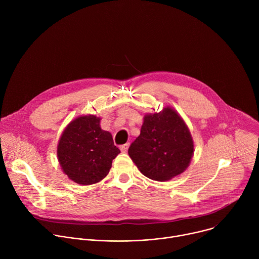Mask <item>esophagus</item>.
<instances>
[{
  "label": "esophagus",
  "instance_id": "1",
  "mask_svg": "<svg viewBox=\"0 0 259 259\" xmlns=\"http://www.w3.org/2000/svg\"><path fill=\"white\" fill-rule=\"evenodd\" d=\"M128 147H129V143H125V144H123V145L120 146V150H121L122 153H127Z\"/></svg>",
  "mask_w": 259,
  "mask_h": 259
}]
</instances>
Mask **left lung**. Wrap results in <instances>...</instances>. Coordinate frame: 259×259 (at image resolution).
<instances>
[{
	"label": "left lung",
	"mask_w": 259,
	"mask_h": 259,
	"mask_svg": "<svg viewBox=\"0 0 259 259\" xmlns=\"http://www.w3.org/2000/svg\"><path fill=\"white\" fill-rule=\"evenodd\" d=\"M194 140L186 122L166 105L161 112L146 114L140 135L128 154L147 178L168 181L188 169L194 156Z\"/></svg>",
	"instance_id": "1"
}]
</instances>
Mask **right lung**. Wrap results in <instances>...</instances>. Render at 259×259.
<instances>
[{"instance_id":"add662e5","label":"right lung","mask_w":259,"mask_h":259,"mask_svg":"<svg viewBox=\"0 0 259 259\" xmlns=\"http://www.w3.org/2000/svg\"><path fill=\"white\" fill-rule=\"evenodd\" d=\"M100 120L94 115L73 119L57 144V159L63 173L82 186L102 180L120 154L112 134L101 129Z\"/></svg>"}]
</instances>
